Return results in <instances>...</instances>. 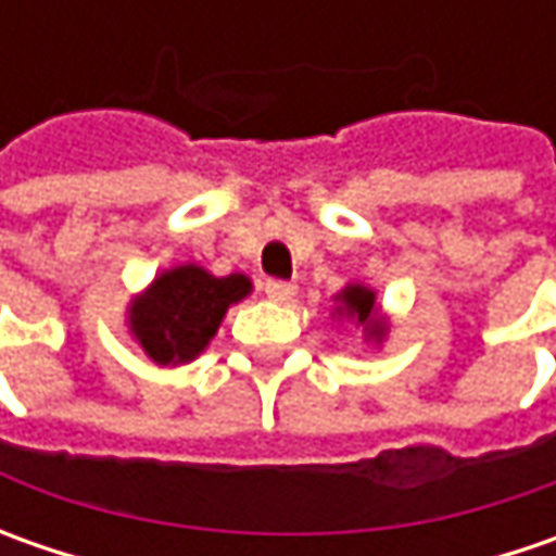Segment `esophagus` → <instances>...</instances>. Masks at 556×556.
Masks as SVG:
<instances>
[{
  "label": "esophagus",
  "mask_w": 556,
  "mask_h": 556,
  "mask_svg": "<svg viewBox=\"0 0 556 556\" xmlns=\"http://www.w3.org/2000/svg\"><path fill=\"white\" fill-rule=\"evenodd\" d=\"M266 296L275 303H290L296 296V285L290 281H278V278H268L266 281Z\"/></svg>",
  "instance_id": "34e87169"
}]
</instances>
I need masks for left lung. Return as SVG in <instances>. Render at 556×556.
Wrapping results in <instances>:
<instances>
[{"label": "left lung", "mask_w": 556, "mask_h": 556, "mask_svg": "<svg viewBox=\"0 0 556 556\" xmlns=\"http://www.w3.org/2000/svg\"><path fill=\"white\" fill-rule=\"evenodd\" d=\"M337 315L340 318H353L355 325H362V331L368 340L380 343L387 337V318H380L377 312V293L365 285H346L337 293Z\"/></svg>", "instance_id": "1"}]
</instances>
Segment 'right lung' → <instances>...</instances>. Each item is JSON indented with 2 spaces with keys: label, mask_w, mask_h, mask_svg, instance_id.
<instances>
[{
  "label": "right lung",
  "mask_w": 556,
  "mask_h": 556,
  "mask_svg": "<svg viewBox=\"0 0 556 556\" xmlns=\"http://www.w3.org/2000/svg\"><path fill=\"white\" fill-rule=\"evenodd\" d=\"M247 275L216 278L206 268H166L129 306V333L157 365L194 362L210 346L228 306L250 293Z\"/></svg>",
  "instance_id": "obj_1"
}]
</instances>
